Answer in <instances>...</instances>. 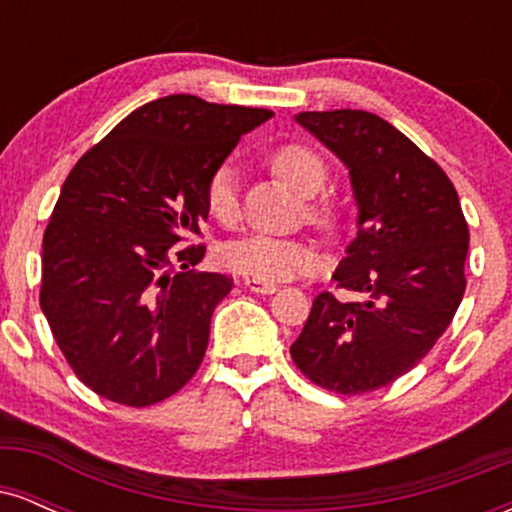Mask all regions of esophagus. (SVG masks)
Returning <instances> with one entry per match:
<instances>
[{"label":"esophagus","instance_id":"esophagus-1","mask_svg":"<svg viewBox=\"0 0 512 512\" xmlns=\"http://www.w3.org/2000/svg\"><path fill=\"white\" fill-rule=\"evenodd\" d=\"M245 289H250L252 293H274L279 286L274 281H264V279H255V276H248L245 279Z\"/></svg>","mask_w":512,"mask_h":512}]
</instances>
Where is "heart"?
I'll list each match as a JSON object with an SVG mask.
<instances>
[{"label": "heart", "instance_id": "heart-1", "mask_svg": "<svg viewBox=\"0 0 512 512\" xmlns=\"http://www.w3.org/2000/svg\"><path fill=\"white\" fill-rule=\"evenodd\" d=\"M269 163H272L276 175H281L305 197L317 195L327 182L325 161L305 144H281L279 149L272 151ZM204 204H207L211 219L223 223V226H231L238 221V175L231 163H221L209 175L207 187H204ZM310 216L322 226H332L337 219L334 209L327 204H313ZM219 257L223 267H228L231 272L264 281L296 279V276L315 272L322 264L320 250L310 240L276 238L264 236V233L231 240V243L223 245Z\"/></svg>", "mask_w": 512, "mask_h": 512}]
</instances>
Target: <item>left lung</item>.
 Instances as JSON below:
<instances>
[{
    "mask_svg": "<svg viewBox=\"0 0 512 512\" xmlns=\"http://www.w3.org/2000/svg\"><path fill=\"white\" fill-rule=\"evenodd\" d=\"M296 122L349 168L358 233L291 344L298 370L339 395L395 383L424 358L460 308L469 228L445 170L366 110L298 113Z\"/></svg>",
    "mask_w": 512,
    "mask_h": 512,
    "instance_id": "obj_1",
    "label": "left lung"
}]
</instances>
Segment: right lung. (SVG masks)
Here are the masks:
<instances>
[{
    "instance_id": "right-lung-1",
    "label": "right lung",
    "mask_w": 512,
    "mask_h": 512,
    "mask_svg": "<svg viewBox=\"0 0 512 512\" xmlns=\"http://www.w3.org/2000/svg\"><path fill=\"white\" fill-rule=\"evenodd\" d=\"M274 113L175 93L129 113L64 180L43 236V308L76 378L149 407L197 373L233 279L195 272L204 187Z\"/></svg>"
}]
</instances>
